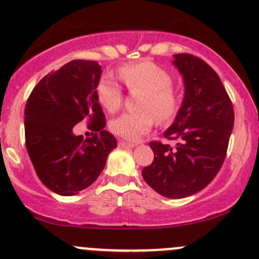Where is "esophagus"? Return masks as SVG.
I'll use <instances>...</instances> for the list:
<instances>
[{
	"mask_svg": "<svg viewBox=\"0 0 259 259\" xmlns=\"http://www.w3.org/2000/svg\"><path fill=\"white\" fill-rule=\"evenodd\" d=\"M119 146H121V148H134L135 144H134V143L125 142V140H120Z\"/></svg>",
	"mask_w": 259,
	"mask_h": 259,
	"instance_id": "34e87169",
	"label": "esophagus"
}]
</instances>
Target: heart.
<instances>
[{"label": "heart", "mask_w": 259, "mask_h": 259, "mask_svg": "<svg viewBox=\"0 0 259 259\" xmlns=\"http://www.w3.org/2000/svg\"><path fill=\"white\" fill-rule=\"evenodd\" d=\"M119 76L130 91H142L138 99L139 111L124 113L110 122L114 134L138 140L153 127L155 116L160 121L173 119L179 110L180 96L173 88L170 74L151 61L122 65ZM96 98L108 111H116L122 104V89L111 74H104L96 83Z\"/></svg>", "instance_id": "obj_1"}]
</instances>
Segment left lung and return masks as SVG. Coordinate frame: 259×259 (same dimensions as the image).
<instances>
[{
    "label": "left lung",
    "mask_w": 259,
    "mask_h": 259,
    "mask_svg": "<svg viewBox=\"0 0 259 259\" xmlns=\"http://www.w3.org/2000/svg\"><path fill=\"white\" fill-rule=\"evenodd\" d=\"M183 75L184 99L164 138L170 146L150 142L154 160L143 169V178L156 193L171 199L204 189L221 170L234 124L232 101L217 72L199 57L174 55Z\"/></svg>",
    "instance_id": "1"
}]
</instances>
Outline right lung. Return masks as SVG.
Segmentation results:
<instances>
[{
  "label": "right lung",
  "instance_id": "add662e5",
  "mask_svg": "<svg viewBox=\"0 0 259 259\" xmlns=\"http://www.w3.org/2000/svg\"><path fill=\"white\" fill-rule=\"evenodd\" d=\"M101 72L96 61L72 60L42 77L26 103V149L37 177L56 194L75 195L90 187L117 145L104 130L105 115L96 98ZM83 118L97 132L86 140L72 133Z\"/></svg>",
  "mask_w": 259,
  "mask_h": 259
}]
</instances>
